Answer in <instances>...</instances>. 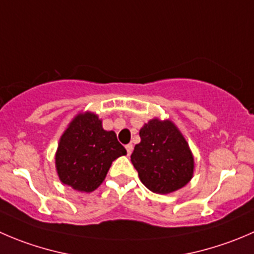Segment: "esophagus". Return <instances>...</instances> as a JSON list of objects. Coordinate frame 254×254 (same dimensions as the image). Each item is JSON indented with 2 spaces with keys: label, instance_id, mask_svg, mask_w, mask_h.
I'll return each mask as SVG.
<instances>
[{
  "label": "esophagus",
  "instance_id": "esophagus-1",
  "mask_svg": "<svg viewBox=\"0 0 254 254\" xmlns=\"http://www.w3.org/2000/svg\"><path fill=\"white\" fill-rule=\"evenodd\" d=\"M125 149H127V155H131V152H132V149H134V147H132V145H131V144H127V146H125Z\"/></svg>",
  "mask_w": 254,
  "mask_h": 254
}]
</instances>
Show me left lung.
I'll return each instance as SVG.
<instances>
[{
  "mask_svg": "<svg viewBox=\"0 0 254 254\" xmlns=\"http://www.w3.org/2000/svg\"><path fill=\"white\" fill-rule=\"evenodd\" d=\"M131 162L150 191L166 195L186 186L193 176L195 159L189 142L170 119L149 120L139 131Z\"/></svg>",
  "mask_w": 254,
  "mask_h": 254,
  "instance_id": "left-lung-1",
  "label": "left lung"
}]
</instances>
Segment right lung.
I'll use <instances>...</instances> for the list:
<instances>
[{
    "instance_id": "1",
    "label": "right lung",
    "mask_w": 254,
    "mask_h": 254,
    "mask_svg": "<svg viewBox=\"0 0 254 254\" xmlns=\"http://www.w3.org/2000/svg\"><path fill=\"white\" fill-rule=\"evenodd\" d=\"M127 155L114 131L103 129L95 113L75 115L57 147L56 170L62 184L79 192H92L102 185L112 162Z\"/></svg>"
}]
</instances>
